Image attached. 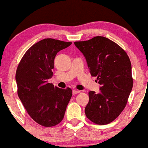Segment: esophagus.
<instances>
[{
    "label": "esophagus",
    "instance_id": "34e87169",
    "mask_svg": "<svg viewBox=\"0 0 148 148\" xmlns=\"http://www.w3.org/2000/svg\"><path fill=\"white\" fill-rule=\"evenodd\" d=\"M80 90H74L72 91V93H73V95H76V94H78V93H79L80 92Z\"/></svg>",
    "mask_w": 148,
    "mask_h": 148
}]
</instances>
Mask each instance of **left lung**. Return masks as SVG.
I'll list each match as a JSON object with an SVG mask.
<instances>
[{
    "label": "left lung",
    "instance_id": "1",
    "mask_svg": "<svg viewBox=\"0 0 148 148\" xmlns=\"http://www.w3.org/2000/svg\"><path fill=\"white\" fill-rule=\"evenodd\" d=\"M74 45L86 58L92 76L101 85L99 92L90 91L86 117L97 125H106L126 106L133 87L132 64L127 53L106 37L97 36Z\"/></svg>",
    "mask_w": 148,
    "mask_h": 148
}]
</instances>
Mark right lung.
Segmentation results:
<instances>
[{
  "instance_id": "1",
  "label": "right lung",
  "mask_w": 148,
  "mask_h": 148,
  "mask_svg": "<svg viewBox=\"0 0 148 148\" xmlns=\"http://www.w3.org/2000/svg\"><path fill=\"white\" fill-rule=\"evenodd\" d=\"M71 45L72 42L44 39L28 49L17 67L18 97L31 118L42 126L60 123L72 97L71 88H59L48 81L53 76L57 53Z\"/></svg>"
}]
</instances>
